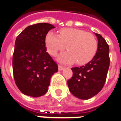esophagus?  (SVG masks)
I'll return each mask as SVG.
<instances>
[{"instance_id": "obj_1", "label": "esophagus", "mask_w": 121, "mask_h": 121, "mask_svg": "<svg viewBox=\"0 0 121 121\" xmlns=\"http://www.w3.org/2000/svg\"><path fill=\"white\" fill-rule=\"evenodd\" d=\"M63 69H64V67H63L62 65H58V69H59V70H62Z\"/></svg>"}]
</instances>
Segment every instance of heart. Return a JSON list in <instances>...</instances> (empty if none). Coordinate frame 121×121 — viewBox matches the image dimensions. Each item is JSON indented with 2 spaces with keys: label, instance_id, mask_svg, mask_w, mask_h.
I'll return each instance as SVG.
<instances>
[{
  "label": "heart",
  "instance_id": "obj_1",
  "mask_svg": "<svg viewBox=\"0 0 121 121\" xmlns=\"http://www.w3.org/2000/svg\"><path fill=\"white\" fill-rule=\"evenodd\" d=\"M48 52L55 55L66 48L69 51L61 54L58 59L61 62L84 65L93 58L97 50V41L93 34L77 28H65L58 35L49 32L46 38Z\"/></svg>",
  "mask_w": 121,
  "mask_h": 121
}]
</instances>
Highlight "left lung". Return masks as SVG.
Returning a JSON list of instances; mask_svg holds the SVG:
<instances>
[{"instance_id":"obj_1","label":"left lung","mask_w":121,"mask_h":121,"mask_svg":"<svg viewBox=\"0 0 121 121\" xmlns=\"http://www.w3.org/2000/svg\"><path fill=\"white\" fill-rule=\"evenodd\" d=\"M95 35L98 40L95 56L85 65L72 68L73 76L67 81L71 93L82 99H89L101 91L109 68V46L101 35Z\"/></svg>"}]
</instances>
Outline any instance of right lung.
I'll return each instance as SVG.
<instances>
[{
    "mask_svg": "<svg viewBox=\"0 0 121 121\" xmlns=\"http://www.w3.org/2000/svg\"><path fill=\"white\" fill-rule=\"evenodd\" d=\"M54 26L40 23L28 26L18 35L13 56L14 81L22 93L39 97L47 93L58 65L46 52V35Z\"/></svg>",
    "mask_w": 121,
    "mask_h": 121,
    "instance_id": "right-lung-1",
    "label": "right lung"
}]
</instances>
